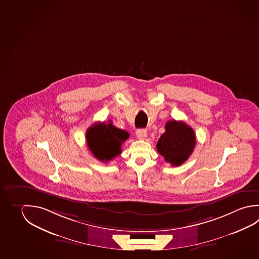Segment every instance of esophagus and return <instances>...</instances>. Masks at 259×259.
<instances>
[{"instance_id":"1","label":"esophagus","mask_w":259,"mask_h":259,"mask_svg":"<svg viewBox=\"0 0 259 259\" xmlns=\"http://www.w3.org/2000/svg\"><path fill=\"white\" fill-rule=\"evenodd\" d=\"M136 135L139 139L141 140H144L147 137V131L144 128H141V130H138L136 132Z\"/></svg>"}]
</instances>
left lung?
I'll return each mask as SVG.
<instances>
[{
	"mask_svg": "<svg viewBox=\"0 0 259 259\" xmlns=\"http://www.w3.org/2000/svg\"><path fill=\"white\" fill-rule=\"evenodd\" d=\"M196 144L195 133L192 127L183 121L169 120L165 132L157 143V151L165 161L172 166H180L193 153Z\"/></svg>",
	"mask_w": 259,
	"mask_h": 259,
	"instance_id": "8db88e82",
	"label": "left lung"
}]
</instances>
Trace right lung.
<instances>
[{"label": "right lung", "mask_w": 259, "mask_h": 259, "mask_svg": "<svg viewBox=\"0 0 259 259\" xmlns=\"http://www.w3.org/2000/svg\"><path fill=\"white\" fill-rule=\"evenodd\" d=\"M126 131L113 126L112 122L95 123L87 131V142L98 160L108 162L121 153V144L128 139Z\"/></svg>", "instance_id": "obj_1"}]
</instances>
